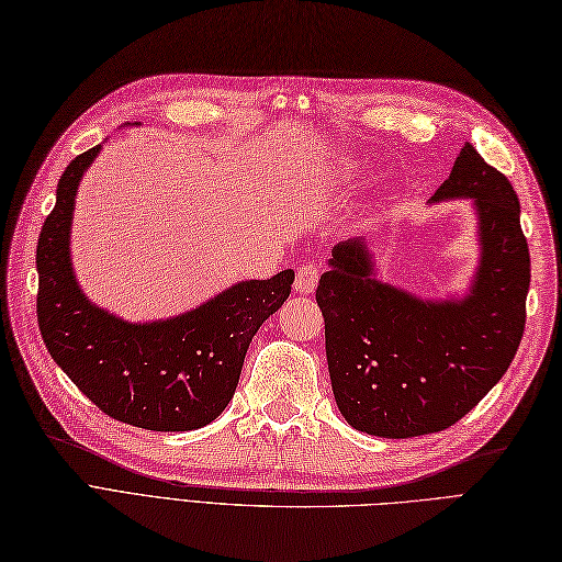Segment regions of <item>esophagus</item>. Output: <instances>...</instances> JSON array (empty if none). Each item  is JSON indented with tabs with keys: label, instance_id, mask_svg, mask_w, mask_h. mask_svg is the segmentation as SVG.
Here are the masks:
<instances>
[{
	"label": "esophagus",
	"instance_id": "1",
	"mask_svg": "<svg viewBox=\"0 0 562 562\" xmlns=\"http://www.w3.org/2000/svg\"><path fill=\"white\" fill-rule=\"evenodd\" d=\"M318 277H322V267H318L316 262H302L297 267V274H295V291L297 293H312L316 283H318Z\"/></svg>",
	"mask_w": 562,
	"mask_h": 562
}]
</instances>
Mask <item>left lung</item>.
<instances>
[{
  "mask_svg": "<svg viewBox=\"0 0 562 562\" xmlns=\"http://www.w3.org/2000/svg\"><path fill=\"white\" fill-rule=\"evenodd\" d=\"M475 199L482 260L463 302H423L371 277L361 240L333 250L316 285L333 394L352 428L418 437L461 420L518 352L529 291L520 201L506 175L463 144L435 201Z\"/></svg>",
  "mask_w": 562,
  "mask_h": 562,
  "instance_id": "left-lung-1",
  "label": "left lung"
}]
</instances>
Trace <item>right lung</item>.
I'll list each match as a JSON object with an SVG mask.
<instances>
[{
    "label": "right lung",
    "instance_id": "obj_1",
    "mask_svg": "<svg viewBox=\"0 0 562 562\" xmlns=\"http://www.w3.org/2000/svg\"><path fill=\"white\" fill-rule=\"evenodd\" d=\"M101 146L58 179L37 238V322L52 359L105 416L156 432L195 430L232 402L252 336L291 295L293 269L244 281L203 307L156 324H127L94 307L72 277L70 220L80 177Z\"/></svg>",
    "mask_w": 562,
    "mask_h": 562
}]
</instances>
